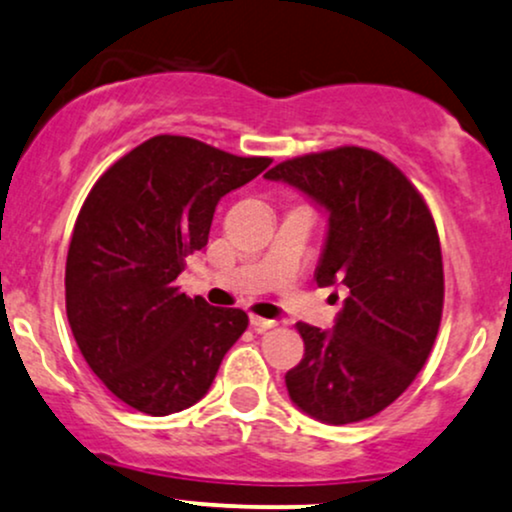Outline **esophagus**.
<instances>
[{
    "label": "esophagus",
    "instance_id": "obj_1",
    "mask_svg": "<svg viewBox=\"0 0 512 512\" xmlns=\"http://www.w3.org/2000/svg\"><path fill=\"white\" fill-rule=\"evenodd\" d=\"M250 324L255 326L257 331H267V329H274V326H279V322H274V319H264L260 315H250Z\"/></svg>",
    "mask_w": 512,
    "mask_h": 512
}]
</instances>
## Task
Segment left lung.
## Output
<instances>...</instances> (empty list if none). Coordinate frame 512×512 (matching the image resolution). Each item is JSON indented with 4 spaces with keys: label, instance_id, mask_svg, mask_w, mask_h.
<instances>
[{
    "label": "left lung",
    "instance_id": "left-lung-1",
    "mask_svg": "<svg viewBox=\"0 0 512 512\" xmlns=\"http://www.w3.org/2000/svg\"><path fill=\"white\" fill-rule=\"evenodd\" d=\"M264 176L329 212L317 286L348 288L334 331L295 324L305 357L286 374L288 396L322 422L369 420L415 381L439 334L443 260L432 212L410 178L367 147L310 152Z\"/></svg>",
    "mask_w": 512,
    "mask_h": 512
}]
</instances>
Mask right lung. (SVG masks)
<instances>
[{
	"instance_id": "obj_1",
	"label": "right lung",
	"mask_w": 512,
	"mask_h": 512,
	"mask_svg": "<svg viewBox=\"0 0 512 512\" xmlns=\"http://www.w3.org/2000/svg\"><path fill=\"white\" fill-rule=\"evenodd\" d=\"M269 164L155 135L85 197L66 257V317L88 367L133 410L162 417L190 408L248 329L243 310L190 298L176 279L207 245L221 197Z\"/></svg>"
}]
</instances>
